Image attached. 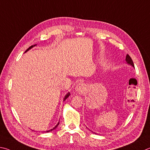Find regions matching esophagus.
Returning a JSON list of instances; mask_svg holds the SVG:
<instances>
[{"mask_svg":"<svg viewBox=\"0 0 150 150\" xmlns=\"http://www.w3.org/2000/svg\"><path fill=\"white\" fill-rule=\"evenodd\" d=\"M86 86L85 84H83L82 83H80L79 84H78V86L76 88V90L77 92L78 93H83L86 91Z\"/></svg>","mask_w":150,"mask_h":150,"instance_id":"34e87169","label":"esophagus"}]
</instances>
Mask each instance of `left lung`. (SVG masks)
Instances as JSON below:
<instances>
[{"label": "left lung", "mask_w": 150, "mask_h": 150, "mask_svg": "<svg viewBox=\"0 0 150 150\" xmlns=\"http://www.w3.org/2000/svg\"><path fill=\"white\" fill-rule=\"evenodd\" d=\"M126 61L128 63V64H130L131 66H132L133 67H134V63L132 59H131V57L129 56V55L127 54V57H126Z\"/></svg>", "instance_id": "1"}]
</instances>
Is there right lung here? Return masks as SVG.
I'll return each instance as SVG.
<instances>
[{"label":"right lung","instance_id":"1","mask_svg":"<svg viewBox=\"0 0 150 150\" xmlns=\"http://www.w3.org/2000/svg\"><path fill=\"white\" fill-rule=\"evenodd\" d=\"M36 45H31V47H29V48L27 49V50H26V51H25V52H27L28 51H29V50H30V49H31V48H32V47H33L34 46H35ZM70 95V92H68L67 94V95H66L65 96V97H64V99H63V101H65L66 100V99H67L68 98V97H69V96ZM59 125V122H58V124L56 125V126H55V127L53 128H52V129H51V130H47V131H46V132H51V131H52V130H54L55 129V128H56L57 127H58V125Z\"/></svg>","mask_w":150,"mask_h":150}]
</instances>
